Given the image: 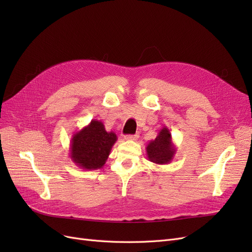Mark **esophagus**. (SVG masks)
Instances as JSON below:
<instances>
[{"instance_id":"34e87169","label":"esophagus","mask_w":252,"mask_h":252,"mask_svg":"<svg viewBox=\"0 0 252 252\" xmlns=\"http://www.w3.org/2000/svg\"><path fill=\"white\" fill-rule=\"evenodd\" d=\"M138 138H139V134H132V135H126L124 139L126 141H136Z\"/></svg>"}]
</instances>
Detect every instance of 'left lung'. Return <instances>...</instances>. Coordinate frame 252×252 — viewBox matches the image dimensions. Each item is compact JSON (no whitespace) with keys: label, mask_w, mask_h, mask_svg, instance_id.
I'll use <instances>...</instances> for the list:
<instances>
[{"label":"left lung","mask_w":252,"mask_h":252,"mask_svg":"<svg viewBox=\"0 0 252 252\" xmlns=\"http://www.w3.org/2000/svg\"><path fill=\"white\" fill-rule=\"evenodd\" d=\"M148 161L158 164L165 165L170 164L174 158L177 147L172 142L170 130L164 126L158 133L155 140H151L146 146Z\"/></svg>","instance_id":"left-lung-1"}]
</instances>
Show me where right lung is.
Segmentation results:
<instances>
[{
  "instance_id": "obj_1",
  "label": "right lung",
  "mask_w": 252,
  "mask_h": 252,
  "mask_svg": "<svg viewBox=\"0 0 252 252\" xmlns=\"http://www.w3.org/2000/svg\"><path fill=\"white\" fill-rule=\"evenodd\" d=\"M117 140V134L106 131L101 121L91 120L87 126L72 135L69 148L71 161L82 169H100L107 161Z\"/></svg>"
}]
</instances>
